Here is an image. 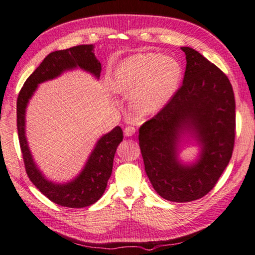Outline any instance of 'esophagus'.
<instances>
[{
  "label": "esophagus",
  "instance_id": "obj_1",
  "mask_svg": "<svg viewBox=\"0 0 255 255\" xmlns=\"http://www.w3.org/2000/svg\"><path fill=\"white\" fill-rule=\"evenodd\" d=\"M135 133V128L132 127V125H128L127 128H124V135L125 136H132Z\"/></svg>",
  "mask_w": 255,
  "mask_h": 255
}]
</instances>
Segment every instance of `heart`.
I'll list each match as a JSON object with an SVG mask.
<instances>
[{
    "mask_svg": "<svg viewBox=\"0 0 255 255\" xmlns=\"http://www.w3.org/2000/svg\"><path fill=\"white\" fill-rule=\"evenodd\" d=\"M182 69L176 58L142 54L124 60L115 71L114 87L132 94L133 108L151 114L164 107L178 89Z\"/></svg>",
    "mask_w": 255,
    "mask_h": 255,
    "instance_id": "obj_1",
    "label": "heart"
}]
</instances>
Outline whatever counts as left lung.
<instances>
[{"label": "left lung", "mask_w": 255, "mask_h": 255, "mask_svg": "<svg viewBox=\"0 0 255 255\" xmlns=\"http://www.w3.org/2000/svg\"><path fill=\"white\" fill-rule=\"evenodd\" d=\"M183 85L151 120L141 125L139 144L144 169L162 199L190 202L214 189L232 158L235 98L222 70L191 47ZM189 134L200 147L198 159L183 164L179 142Z\"/></svg>", "instance_id": "8db88e82"}]
</instances>
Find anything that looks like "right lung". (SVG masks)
<instances>
[{
  "mask_svg": "<svg viewBox=\"0 0 255 255\" xmlns=\"http://www.w3.org/2000/svg\"><path fill=\"white\" fill-rule=\"evenodd\" d=\"M94 48V45H79L48 54L24 82L16 100V127L28 177L45 197L62 207H89L102 198L112 175L116 149L123 140V131L116 127L100 137L76 178L68 183H54L40 172L29 149L26 136V108L39 83L60 77L65 71L81 69L99 79L102 64L95 56Z\"/></svg>",
  "mask_w": 255,
  "mask_h": 255,
  "instance_id": "add662e5",
  "label": "right lung"
}]
</instances>
